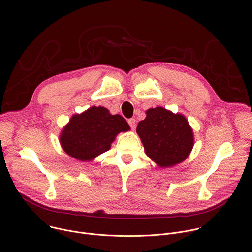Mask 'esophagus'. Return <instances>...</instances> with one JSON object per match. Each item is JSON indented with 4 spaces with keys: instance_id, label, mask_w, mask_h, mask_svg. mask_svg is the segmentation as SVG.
<instances>
[{
    "instance_id": "1",
    "label": "esophagus",
    "mask_w": 252,
    "mask_h": 252,
    "mask_svg": "<svg viewBox=\"0 0 252 252\" xmlns=\"http://www.w3.org/2000/svg\"><path fill=\"white\" fill-rule=\"evenodd\" d=\"M127 123H128L130 128H131L132 130H134V128H135V120H134V119H129V120L127 121Z\"/></svg>"
}]
</instances>
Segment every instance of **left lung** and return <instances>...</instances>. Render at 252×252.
Segmentation results:
<instances>
[{"mask_svg": "<svg viewBox=\"0 0 252 252\" xmlns=\"http://www.w3.org/2000/svg\"><path fill=\"white\" fill-rule=\"evenodd\" d=\"M146 154L161 167L184 161L193 147V134L187 119L163 107L150 109L136 127Z\"/></svg>", "mask_w": 252, "mask_h": 252, "instance_id": "left-lung-1", "label": "left lung"}]
</instances>
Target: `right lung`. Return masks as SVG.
Wrapping results in <instances>:
<instances>
[{
	"label": "right lung",
	"mask_w": 252,
	"mask_h": 252,
	"mask_svg": "<svg viewBox=\"0 0 252 252\" xmlns=\"http://www.w3.org/2000/svg\"><path fill=\"white\" fill-rule=\"evenodd\" d=\"M128 128L122 116H113L102 106H92L70 119L62 132L61 143L68 156L88 161L110 150L115 136Z\"/></svg>",
	"instance_id": "right-lung-1"
}]
</instances>
